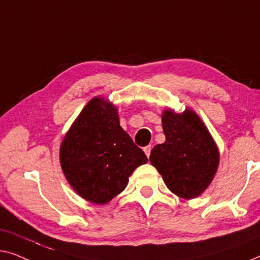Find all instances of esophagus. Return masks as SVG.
I'll return each instance as SVG.
<instances>
[{"label": "esophagus", "mask_w": 260, "mask_h": 260, "mask_svg": "<svg viewBox=\"0 0 260 260\" xmlns=\"http://www.w3.org/2000/svg\"><path fill=\"white\" fill-rule=\"evenodd\" d=\"M151 151H152V146L151 145H148V146H146V147H144V152H145V154L147 155V158H149V155H151Z\"/></svg>", "instance_id": "1"}]
</instances>
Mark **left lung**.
I'll list each match as a JSON object with an SVG mask.
<instances>
[{"label":"left lung","mask_w":260,"mask_h":260,"mask_svg":"<svg viewBox=\"0 0 260 260\" xmlns=\"http://www.w3.org/2000/svg\"><path fill=\"white\" fill-rule=\"evenodd\" d=\"M162 129L166 141L154 146L149 161L171 192L184 199L202 194L213 180L219 165L217 145L192 109H165Z\"/></svg>","instance_id":"1"}]
</instances>
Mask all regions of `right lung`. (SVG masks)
<instances>
[{
	"label": "right lung",
	"instance_id": "right-lung-1",
	"mask_svg": "<svg viewBox=\"0 0 260 260\" xmlns=\"http://www.w3.org/2000/svg\"><path fill=\"white\" fill-rule=\"evenodd\" d=\"M147 161L120 126L115 106L100 96L85 106L60 147V164L69 185L96 205L121 193L135 168Z\"/></svg>",
	"mask_w": 260,
	"mask_h": 260
}]
</instances>
